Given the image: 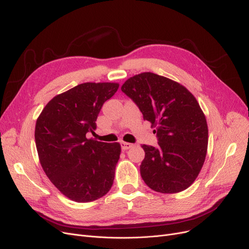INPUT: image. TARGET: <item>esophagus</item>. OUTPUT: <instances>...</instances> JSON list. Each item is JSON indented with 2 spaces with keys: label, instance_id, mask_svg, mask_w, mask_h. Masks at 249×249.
<instances>
[{
  "label": "esophagus",
  "instance_id": "esophagus-1",
  "mask_svg": "<svg viewBox=\"0 0 249 249\" xmlns=\"http://www.w3.org/2000/svg\"><path fill=\"white\" fill-rule=\"evenodd\" d=\"M121 148L123 149V150H127V149H129V148H131L132 146H133V144H131V143H128V142H124V141H122L121 143Z\"/></svg>",
  "mask_w": 249,
  "mask_h": 249
}]
</instances>
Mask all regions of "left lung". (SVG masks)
I'll list each match as a JSON object with an SVG mask.
<instances>
[{
	"mask_svg": "<svg viewBox=\"0 0 249 249\" xmlns=\"http://www.w3.org/2000/svg\"><path fill=\"white\" fill-rule=\"evenodd\" d=\"M121 90L156 127L159 145H141L142 179L163 194L188 189L204 164L208 145L207 121L197 100L184 86L152 72L128 78Z\"/></svg>",
	"mask_w": 249,
	"mask_h": 249,
	"instance_id": "left-lung-1",
	"label": "left lung"
}]
</instances>
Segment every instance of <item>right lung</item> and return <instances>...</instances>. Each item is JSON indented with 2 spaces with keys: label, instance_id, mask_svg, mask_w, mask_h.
I'll use <instances>...</instances> for the list:
<instances>
[{
  "label": "right lung",
  "instance_id": "obj_1",
  "mask_svg": "<svg viewBox=\"0 0 249 249\" xmlns=\"http://www.w3.org/2000/svg\"><path fill=\"white\" fill-rule=\"evenodd\" d=\"M118 88L116 83L77 85L49 101L36 121L35 143L43 171L74 202L98 200L113 185L120 144L86 135L95 133L103 105Z\"/></svg>",
  "mask_w": 249,
  "mask_h": 249
}]
</instances>
